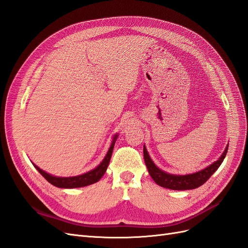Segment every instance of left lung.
<instances>
[{
	"label": "left lung",
	"mask_w": 248,
	"mask_h": 248,
	"mask_svg": "<svg viewBox=\"0 0 248 248\" xmlns=\"http://www.w3.org/2000/svg\"><path fill=\"white\" fill-rule=\"evenodd\" d=\"M229 145L227 146L226 150H224L221 156L218 158V160L214 161L212 164H210L204 170H201L197 172L188 175H172L169 174V172L160 170L158 167L155 166V163L150 157L147 149L144 145V158L145 163L147 166L148 171L150 176L152 177L154 182L158 184L164 188H169L172 190H188V189H194L198 188L201 185L204 184L207 180L211 177L214 172L220 167L222 163L224 157L227 155Z\"/></svg>",
	"instance_id": "8db88e82"
}]
</instances>
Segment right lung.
<instances>
[{
  "instance_id": "add662e5",
  "label": "right lung",
  "mask_w": 248,
  "mask_h": 248,
  "mask_svg": "<svg viewBox=\"0 0 248 248\" xmlns=\"http://www.w3.org/2000/svg\"><path fill=\"white\" fill-rule=\"evenodd\" d=\"M117 139H118V134H115L114 138H112V141H111V145L108 149V151L99 166H97L94 170H91L90 171L85 172V174H82V175L74 176V177H57V176L48 174V172H46V171H44L43 170L37 167L36 164H34V163L33 164L36 168V170H38L50 184H52L56 187H59V188H78V187L91 185V184L98 182L101 179V177L104 175V172L107 171V169L108 167V163H109L110 157L112 154V150H114L115 142H116Z\"/></svg>"
}]
</instances>
